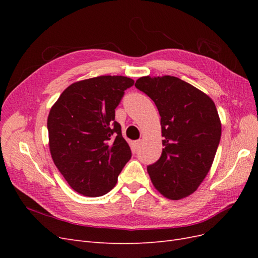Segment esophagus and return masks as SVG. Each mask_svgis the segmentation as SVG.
<instances>
[{"label": "esophagus", "mask_w": 258, "mask_h": 258, "mask_svg": "<svg viewBox=\"0 0 258 258\" xmlns=\"http://www.w3.org/2000/svg\"><path fill=\"white\" fill-rule=\"evenodd\" d=\"M141 144H142V140H138V141L135 142V145H136L137 148H139L140 146H141Z\"/></svg>", "instance_id": "34e87169"}]
</instances>
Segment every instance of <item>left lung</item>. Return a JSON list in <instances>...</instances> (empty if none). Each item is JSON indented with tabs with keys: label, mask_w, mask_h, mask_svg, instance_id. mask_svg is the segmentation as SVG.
I'll use <instances>...</instances> for the list:
<instances>
[{
	"label": "left lung",
	"mask_w": 258,
	"mask_h": 258,
	"mask_svg": "<svg viewBox=\"0 0 258 258\" xmlns=\"http://www.w3.org/2000/svg\"><path fill=\"white\" fill-rule=\"evenodd\" d=\"M136 87L154 101L161 117L165 147L147 172L163 197L183 199L212 167L222 135L216 106L207 93L175 76H143Z\"/></svg>",
	"instance_id": "8db88e82"
}]
</instances>
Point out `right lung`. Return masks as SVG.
Wrapping results in <instances>:
<instances>
[{"label":"right lung","instance_id":"obj_1","mask_svg":"<svg viewBox=\"0 0 258 258\" xmlns=\"http://www.w3.org/2000/svg\"><path fill=\"white\" fill-rule=\"evenodd\" d=\"M135 81L103 75L75 82L61 93L47 118L49 151L68 184L81 195L107 194L131 158L115 121V108Z\"/></svg>","mask_w":258,"mask_h":258}]
</instances>
